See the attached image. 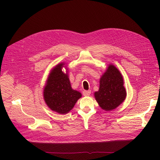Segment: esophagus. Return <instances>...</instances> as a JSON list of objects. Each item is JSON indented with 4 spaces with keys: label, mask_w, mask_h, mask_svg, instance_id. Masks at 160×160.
I'll return each instance as SVG.
<instances>
[{
    "label": "esophagus",
    "mask_w": 160,
    "mask_h": 160,
    "mask_svg": "<svg viewBox=\"0 0 160 160\" xmlns=\"http://www.w3.org/2000/svg\"><path fill=\"white\" fill-rule=\"evenodd\" d=\"M83 94L84 96H89L91 94V91L90 90H85L83 92Z\"/></svg>",
    "instance_id": "obj_1"
}]
</instances>
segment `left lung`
<instances>
[{"mask_svg":"<svg viewBox=\"0 0 160 160\" xmlns=\"http://www.w3.org/2000/svg\"><path fill=\"white\" fill-rule=\"evenodd\" d=\"M123 76L115 65L109 64L99 80V88L94 96L99 107L111 111L122 104L126 98Z\"/></svg>","mask_w":160,"mask_h":160,"instance_id":"1","label":"left lung"}]
</instances>
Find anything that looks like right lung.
<instances>
[{
  "mask_svg": "<svg viewBox=\"0 0 160 160\" xmlns=\"http://www.w3.org/2000/svg\"><path fill=\"white\" fill-rule=\"evenodd\" d=\"M65 65L61 62L52 68L43 89V98L49 108L63 115L73 108L82 96L79 91L72 89L68 69L66 68V73L62 70Z\"/></svg>",
  "mask_w": 160,
  "mask_h": 160,
  "instance_id": "obj_1",
  "label": "right lung"
}]
</instances>
